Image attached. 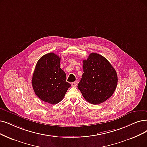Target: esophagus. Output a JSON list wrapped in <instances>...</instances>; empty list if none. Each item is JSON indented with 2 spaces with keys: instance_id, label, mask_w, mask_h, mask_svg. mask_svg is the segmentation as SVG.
Masks as SVG:
<instances>
[{
  "instance_id": "1",
  "label": "esophagus",
  "mask_w": 147,
  "mask_h": 147,
  "mask_svg": "<svg viewBox=\"0 0 147 147\" xmlns=\"http://www.w3.org/2000/svg\"><path fill=\"white\" fill-rule=\"evenodd\" d=\"M78 84V81H74V82H72V83H71V85L72 87H75Z\"/></svg>"
}]
</instances>
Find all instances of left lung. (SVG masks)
<instances>
[{
    "label": "left lung",
    "mask_w": 147,
    "mask_h": 147,
    "mask_svg": "<svg viewBox=\"0 0 147 147\" xmlns=\"http://www.w3.org/2000/svg\"><path fill=\"white\" fill-rule=\"evenodd\" d=\"M83 71L78 88L87 102L99 104L113 95L118 84V76L105 57L90 54L83 60Z\"/></svg>",
    "instance_id": "8db88e82"
}]
</instances>
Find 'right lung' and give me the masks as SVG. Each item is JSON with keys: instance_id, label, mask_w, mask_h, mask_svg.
Returning <instances> with one entry per match:
<instances>
[{"instance_id": "1", "label": "right lung", "mask_w": 147, "mask_h": 147, "mask_svg": "<svg viewBox=\"0 0 147 147\" xmlns=\"http://www.w3.org/2000/svg\"><path fill=\"white\" fill-rule=\"evenodd\" d=\"M60 59L53 52L44 55L37 61L32 75L35 93L41 100L51 104L60 102L71 86L60 67Z\"/></svg>"}]
</instances>
